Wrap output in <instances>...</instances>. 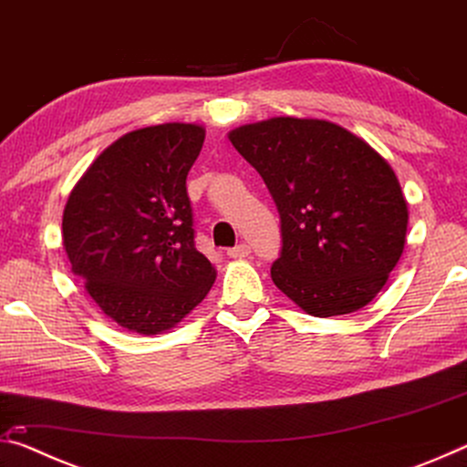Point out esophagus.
Segmentation results:
<instances>
[{
    "label": "esophagus",
    "mask_w": 467,
    "mask_h": 467,
    "mask_svg": "<svg viewBox=\"0 0 467 467\" xmlns=\"http://www.w3.org/2000/svg\"><path fill=\"white\" fill-rule=\"evenodd\" d=\"M226 255L231 257V259H244V257L251 255V247H249L247 243H241V244H236V247L228 249Z\"/></svg>",
    "instance_id": "34e87169"
}]
</instances>
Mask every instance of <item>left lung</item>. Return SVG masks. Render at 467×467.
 Returning <instances> with one entry per match:
<instances>
[{
  "label": "left lung",
  "mask_w": 467,
  "mask_h": 467,
  "mask_svg": "<svg viewBox=\"0 0 467 467\" xmlns=\"http://www.w3.org/2000/svg\"><path fill=\"white\" fill-rule=\"evenodd\" d=\"M280 212L272 280L313 317L367 306L404 253L408 203L391 164L326 119L272 117L228 133Z\"/></svg>",
  "instance_id": "left-lung-1"
}]
</instances>
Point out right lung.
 Listing matches in <instances>:
<instances>
[{
  "label": "right lung",
  "mask_w": 467,
  "mask_h": 467,
  "mask_svg": "<svg viewBox=\"0 0 467 467\" xmlns=\"http://www.w3.org/2000/svg\"><path fill=\"white\" fill-rule=\"evenodd\" d=\"M197 123L130 131L86 169L63 210L72 272L100 311L133 334H162L216 280L195 249L187 172L203 146Z\"/></svg>",
  "instance_id": "right-lung-1"
}]
</instances>
